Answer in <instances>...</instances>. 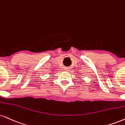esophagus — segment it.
I'll return each mask as SVG.
<instances>
[{
	"mask_svg": "<svg viewBox=\"0 0 125 125\" xmlns=\"http://www.w3.org/2000/svg\"><path fill=\"white\" fill-rule=\"evenodd\" d=\"M68 70V69H66V70Z\"/></svg>",
	"mask_w": 125,
	"mask_h": 125,
	"instance_id": "34e87169",
	"label": "esophagus"
}]
</instances>
